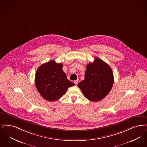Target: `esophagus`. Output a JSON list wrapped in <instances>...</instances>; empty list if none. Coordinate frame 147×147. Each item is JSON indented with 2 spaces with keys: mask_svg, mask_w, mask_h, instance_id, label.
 Returning <instances> with one entry per match:
<instances>
[{
  "mask_svg": "<svg viewBox=\"0 0 147 147\" xmlns=\"http://www.w3.org/2000/svg\"><path fill=\"white\" fill-rule=\"evenodd\" d=\"M78 80L74 81V83H75V85H76V86L77 85V84H78Z\"/></svg>",
  "mask_w": 147,
  "mask_h": 147,
  "instance_id": "1",
  "label": "esophagus"
}]
</instances>
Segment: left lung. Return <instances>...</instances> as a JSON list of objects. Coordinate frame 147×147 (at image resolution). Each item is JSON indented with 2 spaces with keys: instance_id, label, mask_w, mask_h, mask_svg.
Returning <instances> with one entry per match:
<instances>
[{
  "instance_id": "obj_1",
  "label": "left lung",
  "mask_w": 147,
  "mask_h": 147,
  "mask_svg": "<svg viewBox=\"0 0 147 147\" xmlns=\"http://www.w3.org/2000/svg\"><path fill=\"white\" fill-rule=\"evenodd\" d=\"M114 83L111 67L96 57L94 61L87 65L84 80L78 83L85 97L92 102L102 100L110 92Z\"/></svg>"
}]
</instances>
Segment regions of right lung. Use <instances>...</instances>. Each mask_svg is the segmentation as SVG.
<instances>
[{
    "instance_id": "right-lung-1",
    "label": "right lung",
    "mask_w": 147,
    "mask_h": 147,
    "mask_svg": "<svg viewBox=\"0 0 147 147\" xmlns=\"http://www.w3.org/2000/svg\"><path fill=\"white\" fill-rule=\"evenodd\" d=\"M63 64L51 60L38 67L35 76V85L41 96L47 101L54 102L66 93L75 84L67 80Z\"/></svg>"
}]
</instances>
